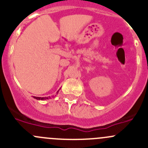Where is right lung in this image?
<instances>
[{
	"label": "right lung",
	"mask_w": 148,
	"mask_h": 148,
	"mask_svg": "<svg viewBox=\"0 0 148 148\" xmlns=\"http://www.w3.org/2000/svg\"><path fill=\"white\" fill-rule=\"evenodd\" d=\"M59 91H58V92H56V95H57V94L59 93ZM33 97H34V99H37V100H44V99H50V98H51L50 97H34V96H33Z\"/></svg>",
	"instance_id": "1"
}]
</instances>
